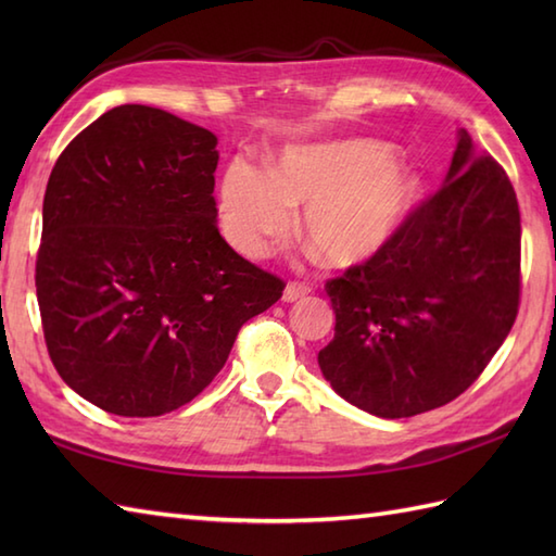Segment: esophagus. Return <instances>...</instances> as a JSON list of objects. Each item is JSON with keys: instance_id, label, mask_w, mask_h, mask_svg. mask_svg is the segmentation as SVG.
I'll use <instances>...</instances> for the list:
<instances>
[{"instance_id": "obj_1", "label": "esophagus", "mask_w": 556, "mask_h": 556, "mask_svg": "<svg viewBox=\"0 0 556 556\" xmlns=\"http://www.w3.org/2000/svg\"><path fill=\"white\" fill-rule=\"evenodd\" d=\"M308 293H311V289L305 287V285H287L285 293H281V301H285V303H296V301L308 296Z\"/></svg>"}]
</instances>
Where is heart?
Masks as SVG:
<instances>
[{
	"mask_svg": "<svg viewBox=\"0 0 556 556\" xmlns=\"http://www.w3.org/2000/svg\"><path fill=\"white\" fill-rule=\"evenodd\" d=\"M422 198V179L392 148L372 138H337L281 148L269 174L243 160L222 179L224 236L245 257H263L293 227L327 263L361 267L384 253Z\"/></svg>",
	"mask_w": 556,
	"mask_h": 556,
	"instance_id": "heart-1",
	"label": "heart"
}]
</instances>
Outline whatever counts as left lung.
<instances>
[{"instance_id":"left-lung-1","label":"left lung","mask_w":556,"mask_h":556,"mask_svg":"<svg viewBox=\"0 0 556 556\" xmlns=\"http://www.w3.org/2000/svg\"><path fill=\"white\" fill-rule=\"evenodd\" d=\"M521 291V215L509 176L468 131L444 186L370 263L327 281L337 325L317 353L334 392L377 418L440 408L509 337Z\"/></svg>"}]
</instances>
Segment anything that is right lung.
<instances>
[{"instance_id":"add662e5","label":"right lung","mask_w":556,"mask_h":556,"mask_svg":"<svg viewBox=\"0 0 556 556\" xmlns=\"http://www.w3.org/2000/svg\"><path fill=\"white\" fill-rule=\"evenodd\" d=\"M217 136L146 104L104 112L59 155L35 287L50 358L98 408L152 418L224 368L285 285L217 229Z\"/></svg>"}]
</instances>
